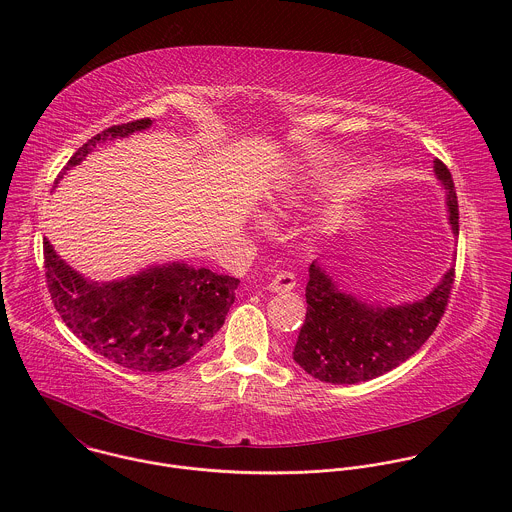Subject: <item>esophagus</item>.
I'll return each mask as SVG.
<instances>
[{
  "label": "esophagus",
  "mask_w": 512,
  "mask_h": 512,
  "mask_svg": "<svg viewBox=\"0 0 512 512\" xmlns=\"http://www.w3.org/2000/svg\"><path fill=\"white\" fill-rule=\"evenodd\" d=\"M293 288H295V276L290 274V272L278 274V276L268 284V290L274 293L292 292Z\"/></svg>",
  "instance_id": "obj_1"
}]
</instances>
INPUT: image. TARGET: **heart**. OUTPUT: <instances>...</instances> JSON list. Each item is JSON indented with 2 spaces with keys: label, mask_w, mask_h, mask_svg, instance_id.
<instances>
[{
  "label": "heart",
  "mask_w": 512,
  "mask_h": 512,
  "mask_svg": "<svg viewBox=\"0 0 512 512\" xmlns=\"http://www.w3.org/2000/svg\"><path fill=\"white\" fill-rule=\"evenodd\" d=\"M292 195L293 191H288V189H282V191H278V193H276V197H274L272 201H274V205H286V203H290Z\"/></svg>",
  "instance_id": "heart-1"
}]
</instances>
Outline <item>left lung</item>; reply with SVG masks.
Wrapping results in <instances>:
<instances>
[{
  "mask_svg": "<svg viewBox=\"0 0 512 512\" xmlns=\"http://www.w3.org/2000/svg\"><path fill=\"white\" fill-rule=\"evenodd\" d=\"M436 177L445 189L447 220L459 234L457 195L449 169L436 159ZM453 286V266L438 286L414 301L400 305L357 297L317 264L309 266L305 286L307 313L299 329L293 361L307 374L331 384H357L402 365L436 331Z\"/></svg>",
  "mask_w": 512,
  "mask_h": 512,
  "instance_id": "1",
  "label": "left lung"
}]
</instances>
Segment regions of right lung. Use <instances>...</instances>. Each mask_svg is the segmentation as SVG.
I'll return each instance as SVG.
<instances>
[{
  "mask_svg": "<svg viewBox=\"0 0 512 512\" xmlns=\"http://www.w3.org/2000/svg\"><path fill=\"white\" fill-rule=\"evenodd\" d=\"M151 124L144 118L96 134L78 147L65 169L80 165L94 147L144 132ZM43 250L49 293L67 327L94 353L138 372L171 370L195 357L222 327L240 284L183 260L114 282H94L73 270L47 238Z\"/></svg>",
  "mask_w": 512,
  "mask_h": 512,
  "instance_id": "add662e5",
  "label": "right lung"
}]
</instances>
